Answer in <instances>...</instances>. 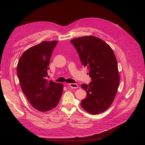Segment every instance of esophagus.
<instances>
[{
	"label": "esophagus",
	"instance_id": "obj_1",
	"mask_svg": "<svg viewBox=\"0 0 145 145\" xmlns=\"http://www.w3.org/2000/svg\"><path fill=\"white\" fill-rule=\"evenodd\" d=\"M68 85L71 87V88H78V86L77 84H76V83H68Z\"/></svg>",
	"mask_w": 145,
	"mask_h": 145
}]
</instances>
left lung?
<instances>
[{"mask_svg":"<svg viewBox=\"0 0 145 145\" xmlns=\"http://www.w3.org/2000/svg\"><path fill=\"white\" fill-rule=\"evenodd\" d=\"M71 43L76 49L82 63L87 67L92 82L82 84L86 92L81 106L93 115L102 113L110 106L115 96L120 77L113 50L101 39L94 36L75 38Z\"/></svg>","mask_w":145,"mask_h":145,"instance_id":"1","label":"left lung"}]
</instances>
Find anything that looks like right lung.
<instances>
[{
    "mask_svg": "<svg viewBox=\"0 0 145 145\" xmlns=\"http://www.w3.org/2000/svg\"><path fill=\"white\" fill-rule=\"evenodd\" d=\"M57 42L43 41L29 48L17 66L22 90L33 107L41 112L54 108L63 93L62 84L46 79L51 56Z\"/></svg>",
    "mask_w": 145,
    "mask_h": 145,
    "instance_id": "add662e5",
    "label": "right lung"
}]
</instances>
